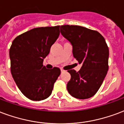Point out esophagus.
<instances>
[{
    "mask_svg": "<svg viewBox=\"0 0 124 124\" xmlns=\"http://www.w3.org/2000/svg\"><path fill=\"white\" fill-rule=\"evenodd\" d=\"M60 71H61V72H62H62H64V71H65V70H64L62 69V68H61V69H60Z\"/></svg>",
    "mask_w": 124,
    "mask_h": 124,
    "instance_id": "esophagus-1",
    "label": "esophagus"
}]
</instances>
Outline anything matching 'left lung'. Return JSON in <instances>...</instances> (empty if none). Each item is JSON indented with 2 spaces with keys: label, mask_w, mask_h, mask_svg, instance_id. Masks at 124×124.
Segmentation results:
<instances>
[{
  "label": "left lung",
  "mask_w": 124,
  "mask_h": 124,
  "mask_svg": "<svg viewBox=\"0 0 124 124\" xmlns=\"http://www.w3.org/2000/svg\"><path fill=\"white\" fill-rule=\"evenodd\" d=\"M60 33L71 43L73 56L82 66L68 70L71 79L67 89L72 97L86 99L96 94L108 70L109 50L105 39L97 31L79 25L60 26Z\"/></svg>",
  "instance_id": "8db88e82"
}]
</instances>
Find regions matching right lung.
<instances>
[{"label":"right lung","instance_id":"1","mask_svg":"<svg viewBox=\"0 0 124 124\" xmlns=\"http://www.w3.org/2000/svg\"><path fill=\"white\" fill-rule=\"evenodd\" d=\"M59 35L60 25L37 27L16 37L12 43L9 51L11 74L29 99L41 101L52 93L60 70L57 67L46 69L43 62Z\"/></svg>","mask_w":124,"mask_h":124}]
</instances>
